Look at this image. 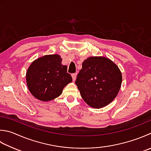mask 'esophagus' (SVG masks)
Returning <instances> with one entry per match:
<instances>
[{"label":"esophagus","mask_w":151,"mask_h":151,"mask_svg":"<svg viewBox=\"0 0 151 151\" xmlns=\"http://www.w3.org/2000/svg\"><path fill=\"white\" fill-rule=\"evenodd\" d=\"M72 78H73V80L75 81L76 79V76H77V73H72Z\"/></svg>","instance_id":"obj_1"}]
</instances>
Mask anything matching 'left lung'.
<instances>
[{
	"mask_svg": "<svg viewBox=\"0 0 151 151\" xmlns=\"http://www.w3.org/2000/svg\"><path fill=\"white\" fill-rule=\"evenodd\" d=\"M122 81L120 70L105 57H89L83 62L76 84L81 97L90 106L100 109L117 96Z\"/></svg>",
	"mask_w": 151,
	"mask_h": 151,
	"instance_id": "8db88e82",
	"label": "left lung"
}]
</instances>
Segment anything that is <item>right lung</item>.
Listing matches in <instances>:
<instances>
[{
  "label": "right lung",
  "instance_id": "right-lung-1",
  "mask_svg": "<svg viewBox=\"0 0 151 151\" xmlns=\"http://www.w3.org/2000/svg\"><path fill=\"white\" fill-rule=\"evenodd\" d=\"M58 55L44 56L31 64L26 73L27 85L31 93L41 101H49L61 95L72 78L67 66L61 64Z\"/></svg>",
  "mask_w": 151,
  "mask_h": 151
}]
</instances>
